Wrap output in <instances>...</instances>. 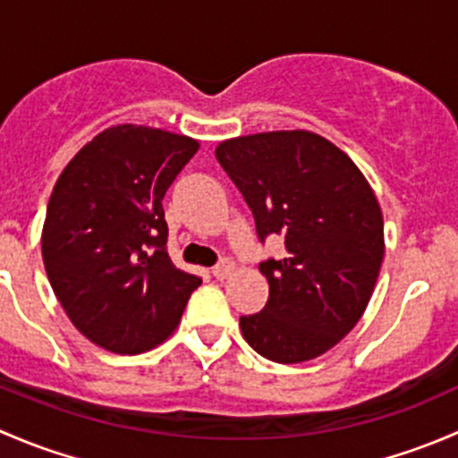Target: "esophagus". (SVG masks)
<instances>
[{
	"mask_svg": "<svg viewBox=\"0 0 458 458\" xmlns=\"http://www.w3.org/2000/svg\"><path fill=\"white\" fill-rule=\"evenodd\" d=\"M233 272H234V263L230 261V259H224V261H221L219 266L212 267V275H215L219 281L228 279V276L233 275Z\"/></svg>",
	"mask_w": 458,
	"mask_h": 458,
	"instance_id": "34e87169",
	"label": "esophagus"
}]
</instances>
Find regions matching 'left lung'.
I'll return each instance as SVG.
<instances>
[{
	"instance_id": "1",
	"label": "left lung",
	"mask_w": 458,
	"mask_h": 458,
	"mask_svg": "<svg viewBox=\"0 0 458 458\" xmlns=\"http://www.w3.org/2000/svg\"><path fill=\"white\" fill-rule=\"evenodd\" d=\"M221 168L255 215L257 234H284L285 257L259 266L270 294L239 318L243 339L275 363L335 348L366 312L386 242L377 195L341 148L310 131L225 140Z\"/></svg>"
}]
</instances>
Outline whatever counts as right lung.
<instances>
[{
  "mask_svg": "<svg viewBox=\"0 0 458 458\" xmlns=\"http://www.w3.org/2000/svg\"><path fill=\"white\" fill-rule=\"evenodd\" d=\"M199 141L117 123L68 161L46 208L41 257L72 326L99 348L140 354L179 326L201 279L165 252L164 195Z\"/></svg>",
  "mask_w": 458,
  "mask_h": 458,
  "instance_id": "right-lung-1",
  "label": "right lung"
}]
</instances>
